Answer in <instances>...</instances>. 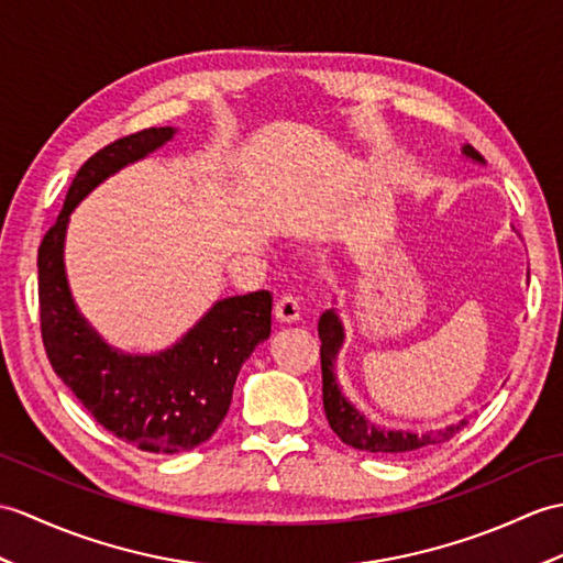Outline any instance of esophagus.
<instances>
[{"label": "esophagus", "mask_w": 563, "mask_h": 563, "mask_svg": "<svg viewBox=\"0 0 563 563\" xmlns=\"http://www.w3.org/2000/svg\"><path fill=\"white\" fill-rule=\"evenodd\" d=\"M276 317L278 321L283 323H295L299 321V317H302V307H299L297 297L292 295H283L278 302H276Z\"/></svg>", "instance_id": "1"}]
</instances>
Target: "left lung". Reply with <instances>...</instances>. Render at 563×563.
Here are the masks:
<instances>
[{
	"label": "left lung",
	"mask_w": 563,
	"mask_h": 563,
	"mask_svg": "<svg viewBox=\"0 0 563 563\" xmlns=\"http://www.w3.org/2000/svg\"><path fill=\"white\" fill-rule=\"evenodd\" d=\"M467 158L477 163L482 155L473 146H463ZM319 338H321V376H323V410L329 417V424L341 437L343 443L352 449L369 451V453H412L437 443L451 441L467 424L461 420L459 424H449L446 429H429V431H405V429H386L369 422L355 405H352L341 390L335 378V357L345 341V329L338 319L335 309L321 313L319 319Z\"/></svg>",
	"instance_id": "left-lung-1"
}]
</instances>
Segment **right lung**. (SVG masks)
Listing matches in <instances>:
<instances>
[{
  "mask_svg": "<svg viewBox=\"0 0 563 563\" xmlns=\"http://www.w3.org/2000/svg\"><path fill=\"white\" fill-rule=\"evenodd\" d=\"M151 126L117 139L78 169L62 213L37 250L41 333L52 369L96 420L146 453L191 451L225 420L244 360L271 335L268 290L218 302L158 355L114 350L78 313L64 271V238L76 203L102 179L175 136Z\"/></svg>",
  "mask_w": 563,
  "mask_h": 563,
  "instance_id": "obj_1",
  "label": "right lung"
}]
</instances>
